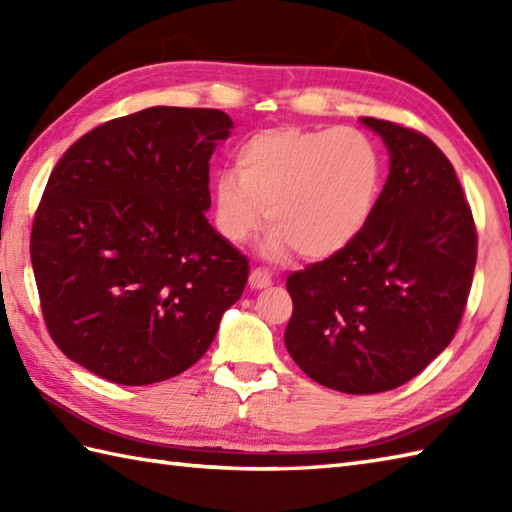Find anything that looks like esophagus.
<instances>
[{"mask_svg": "<svg viewBox=\"0 0 512 512\" xmlns=\"http://www.w3.org/2000/svg\"><path fill=\"white\" fill-rule=\"evenodd\" d=\"M270 284H273V275H270L268 270H264V268L250 270V277H248V286L250 288H253V290H264Z\"/></svg>", "mask_w": 512, "mask_h": 512, "instance_id": "34e87169", "label": "esophagus"}]
</instances>
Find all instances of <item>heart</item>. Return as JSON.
Here are the masks:
<instances>
[{
  "label": "heart",
  "mask_w": 512,
  "mask_h": 512,
  "mask_svg": "<svg viewBox=\"0 0 512 512\" xmlns=\"http://www.w3.org/2000/svg\"><path fill=\"white\" fill-rule=\"evenodd\" d=\"M235 171L213 182L215 226L246 244L266 220L262 253L328 259L350 246L372 220L383 189V158L352 127H273L248 136L233 154Z\"/></svg>",
  "instance_id": "heart-1"
}]
</instances>
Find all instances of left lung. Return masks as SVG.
<instances>
[{"mask_svg":"<svg viewBox=\"0 0 512 512\" xmlns=\"http://www.w3.org/2000/svg\"><path fill=\"white\" fill-rule=\"evenodd\" d=\"M389 154L372 220L354 242L290 275L286 350L319 385L378 394L444 352L469 297L477 235L453 165L413 129L363 116Z\"/></svg>","mask_w":512,"mask_h":512,"instance_id":"1","label":"left lung"}]
</instances>
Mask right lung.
<instances>
[{
    "mask_svg": "<svg viewBox=\"0 0 512 512\" xmlns=\"http://www.w3.org/2000/svg\"><path fill=\"white\" fill-rule=\"evenodd\" d=\"M220 110L147 107L81 136L30 235L43 319L70 361L116 385L182 374L242 297L248 259L206 220Z\"/></svg>",
    "mask_w": 512,
    "mask_h": 512,
    "instance_id": "right-lung-1",
    "label": "right lung"
}]
</instances>
